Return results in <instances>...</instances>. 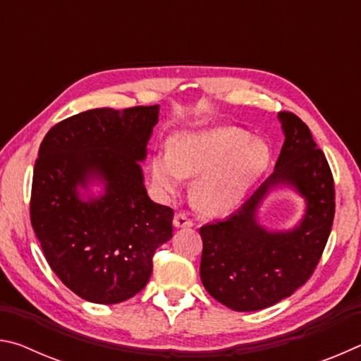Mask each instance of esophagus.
<instances>
[{
  "mask_svg": "<svg viewBox=\"0 0 361 361\" xmlns=\"http://www.w3.org/2000/svg\"><path fill=\"white\" fill-rule=\"evenodd\" d=\"M173 226L176 229H185V228H191L192 221L185 215V213H176L173 218Z\"/></svg>",
  "mask_w": 361,
  "mask_h": 361,
  "instance_id": "obj_1",
  "label": "esophagus"
}]
</instances>
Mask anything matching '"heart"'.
Returning <instances> with one entry per match:
<instances>
[{
    "label": "heart",
    "mask_w": 361,
    "mask_h": 361,
    "mask_svg": "<svg viewBox=\"0 0 361 361\" xmlns=\"http://www.w3.org/2000/svg\"><path fill=\"white\" fill-rule=\"evenodd\" d=\"M266 140L239 127H210L181 132L172 151H157L149 161L152 185L162 194H175L186 178L197 176L191 197L207 215H226L242 202L271 164Z\"/></svg>",
    "instance_id": "obj_1"
}]
</instances>
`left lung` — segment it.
Here are the masks:
<instances>
[{
  "instance_id": "obj_1",
  "label": "left lung",
  "mask_w": 361,
  "mask_h": 361,
  "mask_svg": "<svg viewBox=\"0 0 361 361\" xmlns=\"http://www.w3.org/2000/svg\"><path fill=\"white\" fill-rule=\"evenodd\" d=\"M285 142L272 175L239 210L199 229L204 242L200 280L210 296L237 312L271 307L312 276L331 232L334 183L323 151L296 114H277ZM291 187L305 199L295 228L271 231L259 224L267 194Z\"/></svg>"
}]
</instances>
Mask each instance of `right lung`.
Masks as SVG:
<instances>
[{"mask_svg": "<svg viewBox=\"0 0 361 361\" xmlns=\"http://www.w3.org/2000/svg\"><path fill=\"white\" fill-rule=\"evenodd\" d=\"M157 121L159 105L89 109L54 126L39 146L32 226L49 266L85 301L135 296L156 248L172 239L173 210L149 199L140 166ZM92 184L99 196L87 193Z\"/></svg>", "mask_w": 361, "mask_h": 361, "instance_id": "add662e5", "label": "right lung"}]
</instances>
